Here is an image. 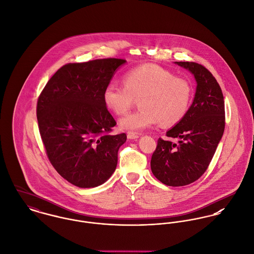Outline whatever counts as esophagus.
Returning <instances> with one entry per match:
<instances>
[{
  "label": "esophagus",
  "instance_id": "34e87169",
  "mask_svg": "<svg viewBox=\"0 0 254 254\" xmlns=\"http://www.w3.org/2000/svg\"><path fill=\"white\" fill-rule=\"evenodd\" d=\"M139 137V135L135 132H127V138L128 139H137Z\"/></svg>",
  "mask_w": 254,
  "mask_h": 254
}]
</instances>
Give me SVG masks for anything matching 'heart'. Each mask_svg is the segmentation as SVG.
<instances>
[{"label": "heart", "instance_id": "1", "mask_svg": "<svg viewBox=\"0 0 254 254\" xmlns=\"http://www.w3.org/2000/svg\"><path fill=\"white\" fill-rule=\"evenodd\" d=\"M191 83L156 64L131 69L124 76V85L110 83L103 91L108 110L118 116L127 113L136 99L140 109L120 121L126 130L139 131L160 122L163 127L178 124L192 101Z\"/></svg>", "mask_w": 254, "mask_h": 254}]
</instances>
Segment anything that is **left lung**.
Returning a JSON list of instances; mask_svg holds the SVG:
<instances>
[{"label": "left lung", "instance_id": "1", "mask_svg": "<svg viewBox=\"0 0 254 254\" xmlns=\"http://www.w3.org/2000/svg\"><path fill=\"white\" fill-rule=\"evenodd\" d=\"M175 63L194 75L196 93L185 117L167 132L178 142L159 138L151 169L162 183L179 187L195 182L208 168L224 132L225 107L220 85L204 66Z\"/></svg>", "mask_w": 254, "mask_h": 254}]
</instances>
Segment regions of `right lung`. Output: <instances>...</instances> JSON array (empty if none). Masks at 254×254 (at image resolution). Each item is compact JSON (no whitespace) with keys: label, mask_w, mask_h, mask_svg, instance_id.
I'll return each instance as SVG.
<instances>
[{"label":"right lung","mask_w":254,"mask_h":254,"mask_svg":"<svg viewBox=\"0 0 254 254\" xmlns=\"http://www.w3.org/2000/svg\"><path fill=\"white\" fill-rule=\"evenodd\" d=\"M125 59L68 63L58 69L37 103L39 130L51 164L71 184L93 188L113 174L126 133L103 101L105 86Z\"/></svg>","instance_id":"add662e5"}]
</instances>
